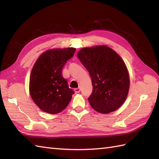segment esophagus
Wrapping results in <instances>:
<instances>
[{
  "label": "esophagus",
  "instance_id": "1",
  "mask_svg": "<svg viewBox=\"0 0 159 159\" xmlns=\"http://www.w3.org/2000/svg\"><path fill=\"white\" fill-rule=\"evenodd\" d=\"M74 92L76 93H79L80 92V87H78V88H75L74 89Z\"/></svg>",
  "mask_w": 159,
  "mask_h": 159
}]
</instances>
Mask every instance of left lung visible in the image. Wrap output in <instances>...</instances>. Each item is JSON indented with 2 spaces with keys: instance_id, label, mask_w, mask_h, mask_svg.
<instances>
[{
  "instance_id": "1",
  "label": "left lung",
  "mask_w": 159,
  "mask_h": 159,
  "mask_svg": "<svg viewBox=\"0 0 159 159\" xmlns=\"http://www.w3.org/2000/svg\"><path fill=\"white\" fill-rule=\"evenodd\" d=\"M77 56L92 79L90 105L101 113L119 109L126 98L130 85L126 66L119 55L106 46H98L84 48Z\"/></svg>"
}]
</instances>
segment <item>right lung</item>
Here are the masks:
<instances>
[{"label": "right lung", "instance_id": "add662e5", "mask_svg": "<svg viewBox=\"0 0 159 159\" xmlns=\"http://www.w3.org/2000/svg\"><path fill=\"white\" fill-rule=\"evenodd\" d=\"M76 49L49 50L42 54L33 66L29 82L33 100L41 110L50 114L62 111L68 105L74 92L69 88L62 70Z\"/></svg>", "mask_w": 159, "mask_h": 159}]
</instances>
